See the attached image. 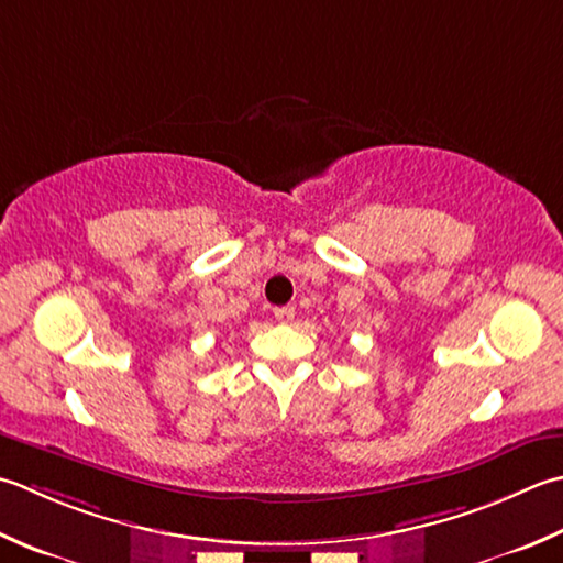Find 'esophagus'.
Masks as SVG:
<instances>
[{"mask_svg":"<svg viewBox=\"0 0 563 563\" xmlns=\"http://www.w3.org/2000/svg\"><path fill=\"white\" fill-rule=\"evenodd\" d=\"M273 314L280 324H288V322H292V317H295V307H275Z\"/></svg>","mask_w":563,"mask_h":563,"instance_id":"1","label":"esophagus"}]
</instances>
